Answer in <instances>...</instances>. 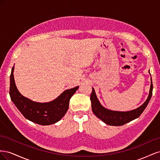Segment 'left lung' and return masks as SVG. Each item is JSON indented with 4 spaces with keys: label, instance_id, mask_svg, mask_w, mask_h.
<instances>
[{
    "label": "left lung",
    "instance_id": "8db88e82",
    "mask_svg": "<svg viewBox=\"0 0 160 160\" xmlns=\"http://www.w3.org/2000/svg\"><path fill=\"white\" fill-rule=\"evenodd\" d=\"M152 91L153 84L151 78V85H150L148 98L140 107L129 111H118L106 109L102 106L97 98L94 89L92 88V93L90 96L92 111L97 117L102 120L106 124L113 126H120L139 117V115L146 108L149 101L151 99Z\"/></svg>",
    "mask_w": 160,
    "mask_h": 160
}]
</instances>
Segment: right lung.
<instances>
[{
  "mask_svg": "<svg viewBox=\"0 0 160 160\" xmlns=\"http://www.w3.org/2000/svg\"><path fill=\"white\" fill-rule=\"evenodd\" d=\"M12 68L10 76L11 99L24 117L34 123L41 125H49L55 123L63 117L69 109V100L73 95L79 86L67 89L50 102L38 103L24 97L17 89L14 82Z\"/></svg>",
  "mask_w": 160,
  "mask_h": 160,
  "instance_id": "add662e5",
  "label": "right lung"
}]
</instances>
